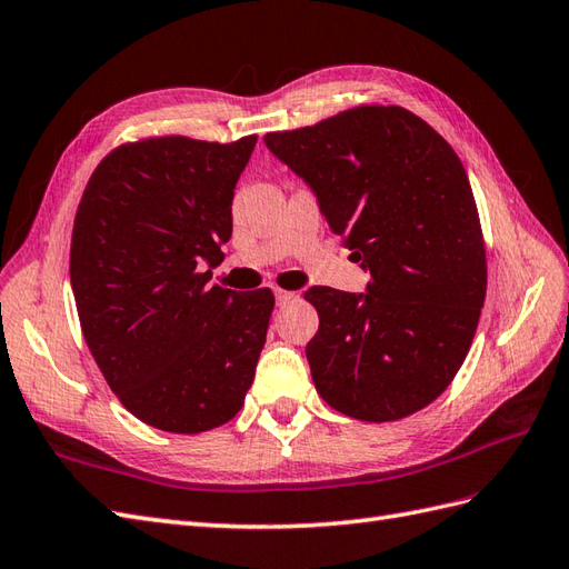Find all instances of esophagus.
<instances>
[{"label": "esophagus", "mask_w": 569, "mask_h": 569, "mask_svg": "<svg viewBox=\"0 0 569 569\" xmlns=\"http://www.w3.org/2000/svg\"><path fill=\"white\" fill-rule=\"evenodd\" d=\"M276 302L279 305H286V302H293L298 296L296 293H290V290H281V288H276Z\"/></svg>", "instance_id": "1"}]
</instances>
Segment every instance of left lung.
Returning a JSON list of instances; mask_svg holds the SVG:
<instances>
[{
    "label": "left lung",
    "instance_id": "8db88e82",
    "mask_svg": "<svg viewBox=\"0 0 569 569\" xmlns=\"http://www.w3.org/2000/svg\"><path fill=\"white\" fill-rule=\"evenodd\" d=\"M264 143L370 273L366 293L305 290L319 315L305 348L319 397L368 423L426 409L469 353L488 283L459 156L399 106H360Z\"/></svg>",
    "mask_w": 569,
    "mask_h": 569
}]
</instances>
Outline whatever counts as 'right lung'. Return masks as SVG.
Returning a JSON list of instances; mask_svg holds the SVG:
<instances>
[{
    "label": "right lung",
    "mask_w": 569,
    "mask_h": 569,
    "mask_svg": "<svg viewBox=\"0 0 569 569\" xmlns=\"http://www.w3.org/2000/svg\"><path fill=\"white\" fill-rule=\"evenodd\" d=\"M254 143H124L83 189L69 254L83 339L124 409L158 430L228 423L254 380L273 293L209 286Z\"/></svg>",
    "instance_id": "obj_1"
}]
</instances>
